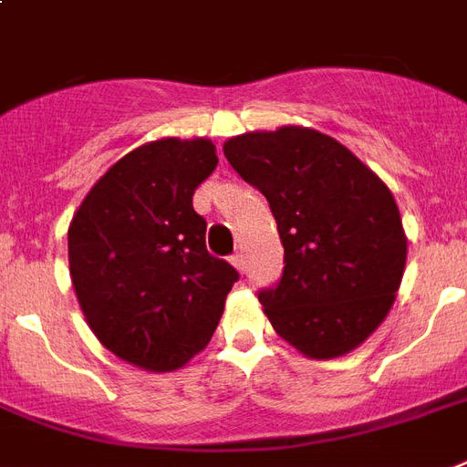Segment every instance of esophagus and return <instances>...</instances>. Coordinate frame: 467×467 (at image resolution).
<instances>
[{
  "mask_svg": "<svg viewBox=\"0 0 467 467\" xmlns=\"http://www.w3.org/2000/svg\"><path fill=\"white\" fill-rule=\"evenodd\" d=\"M233 264H234V268H237V271H244V268H246L244 254H242V252L234 254V256H233Z\"/></svg>",
  "mask_w": 467,
  "mask_h": 467,
  "instance_id": "1",
  "label": "esophagus"
}]
</instances>
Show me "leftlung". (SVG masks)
<instances>
[{
	"mask_svg": "<svg viewBox=\"0 0 467 467\" xmlns=\"http://www.w3.org/2000/svg\"><path fill=\"white\" fill-rule=\"evenodd\" d=\"M223 150L278 223L285 266L259 293L275 333L314 359L355 350L386 319L408 256L389 187L314 129L252 131Z\"/></svg>",
	"mask_w": 467,
	"mask_h": 467,
	"instance_id": "8db88e82",
	"label": "left lung"
}]
</instances>
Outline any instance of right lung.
I'll list each match as a JSON object with an SVG mask.
<instances>
[{
	"instance_id": "right-lung-1",
	"label": "right lung",
	"mask_w": 467,
	"mask_h": 467,
	"mask_svg": "<svg viewBox=\"0 0 467 467\" xmlns=\"http://www.w3.org/2000/svg\"><path fill=\"white\" fill-rule=\"evenodd\" d=\"M218 165L208 139H161L117 161L69 225L76 297L109 352L180 369L208 345L240 278L206 249L196 187Z\"/></svg>"
}]
</instances>
